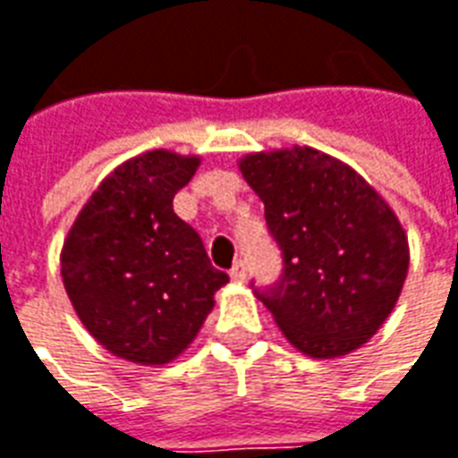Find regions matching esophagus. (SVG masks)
Wrapping results in <instances>:
<instances>
[{
  "label": "esophagus",
  "mask_w": 458,
  "mask_h": 458,
  "mask_svg": "<svg viewBox=\"0 0 458 458\" xmlns=\"http://www.w3.org/2000/svg\"><path fill=\"white\" fill-rule=\"evenodd\" d=\"M229 275H232V280H244V277H247V262H244V259H237L234 267L229 270Z\"/></svg>",
  "instance_id": "esophagus-1"
}]
</instances>
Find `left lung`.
<instances>
[{"instance_id": "1", "label": "left lung", "mask_w": 458, "mask_h": 458, "mask_svg": "<svg viewBox=\"0 0 458 458\" xmlns=\"http://www.w3.org/2000/svg\"><path fill=\"white\" fill-rule=\"evenodd\" d=\"M239 167L283 257V275L257 298L308 357L360 349L408 275V239L393 208L352 167L313 148L257 152Z\"/></svg>"}]
</instances>
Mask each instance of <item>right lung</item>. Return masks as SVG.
I'll return each instance as SVG.
<instances>
[{
	"label": "right lung",
	"instance_id": "obj_1",
	"mask_svg": "<svg viewBox=\"0 0 458 458\" xmlns=\"http://www.w3.org/2000/svg\"><path fill=\"white\" fill-rule=\"evenodd\" d=\"M199 157L152 150L104 178L63 244L61 275L89 334L122 360H175L229 275L173 211Z\"/></svg>",
	"mask_w": 458,
	"mask_h": 458
}]
</instances>
